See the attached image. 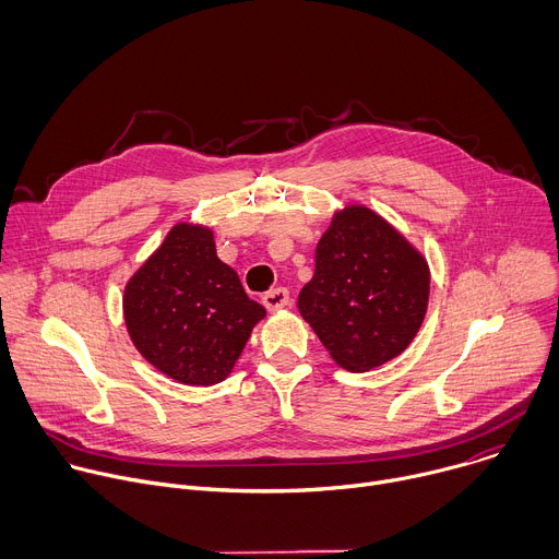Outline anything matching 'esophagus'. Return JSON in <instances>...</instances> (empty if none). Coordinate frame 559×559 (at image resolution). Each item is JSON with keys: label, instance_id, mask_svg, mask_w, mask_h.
<instances>
[{"label": "esophagus", "instance_id": "1", "mask_svg": "<svg viewBox=\"0 0 559 559\" xmlns=\"http://www.w3.org/2000/svg\"><path fill=\"white\" fill-rule=\"evenodd\" d=\"M263 305L270 309V311H276V309H283L289 305V292L285 287H274L270 289L267 294H263Z\"/></svg>", "mask_w": 559, "mask_h": 559}]
</instances>
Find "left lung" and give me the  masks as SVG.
Masks as SVG:
<instances>
[{"label":"left lung","mask_w":559,"mask_h":559,"mask_svg":"<svg viewBox=\"0 0 559 559\" xmlns=\"http://www.w3.org/2000/svg\"><path fill=\"white\" fill-rule=\"evenodd\" d=\"M427 259L380 214L347 205L316 246V270L298 311L347 371L401 356L429 305Z\"/></svg>","instance_id":"1"}]
</instances>
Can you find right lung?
<instances>
[{"mask_svg": "<svg viewBox=\"0 0 559 559\" xmlns=\"http://www.w3.org/2000/svg\"><path fill=\"white\" fill-rule=\"evenodd\" d=\"M123 318L152 367L181 384L210 386L229 376L265 307L216 257L210 227L177 223L128 281Z\"/></svg>", "mask_w": 559, "mask_h": 559, "instance_id": "right-lung-1", "label": "right lung"}]
</instances>
